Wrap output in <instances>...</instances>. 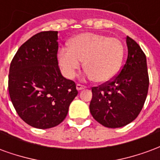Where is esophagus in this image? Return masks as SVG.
Masks as SVG:
<instances>
[{"mask_svg": "<svg viewBox=\"0 0 160 160\" xmlns=\"http://www.w3.org/2000/svg\"><path fill=\"white\" fill-rule=\"evenodd\" d=\"M76 88L78 91H80V90H83V89H85V88H86V87H85V86H83V85H81V84H77Z\"/></svg>", "mask_w": 160, "mask_h": 160, "instance_id": "1", "label": "esophagus"}]
</instances>
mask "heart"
<instances>
[{
  "mask_svg": "<svg viewBox=\"0 0 160 160\" xmlns=\"http://www.w3.org/2000/svg\"><path fill=\"white\" fill-rule=\"evenodd\" d=\"M123 56L124 46L118 38L85 32L70 40L69 48L60 49L58 60L68 78L74 77L84 61L87 76L104 83L118 74Z\"/></svg>",
  "mask_w": 160,
  "mask_h": 160,
  "instance_id": "1",
  "label": "heart"
}]
</instances>
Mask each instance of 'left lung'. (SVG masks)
<instances>
[{
  "mask_svg": "<svg viewBox=\"0 0 160 160\" xmlns=\"http://www.w3.org/2000/svg\"><path fill=\"white\" fill-rule=\"evenodd\" d=\"M128 57L117 76L92 87L90 111L98 122L107 128H121L137 118L143 108L149 87L146 55L128 36Z\"/></svg>",
  "mask_w": 160,
  "mask_h": 160,
  "instance_id": "1",
  "label": "left lung"
}]
</instances>
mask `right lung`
I'll return each instance as SVG.
<instances>
[{
	"label": "right lung",
	"mask_w": 160,
	"mask_h": 160,
	"mask_svg": "<svg viewBox=\"0 0 160 160\" xmlns=\"http://www.w3.org/2000/svg\"><path fill=\"white\" fill-rule=\"evenodd\" d=\"M57 32H41L19 47L8 75V91L19 118L32 127H56L68 115L78 91L58 66Z\"/></svg>",
	"instance_id": "1"
}]
</instances>
